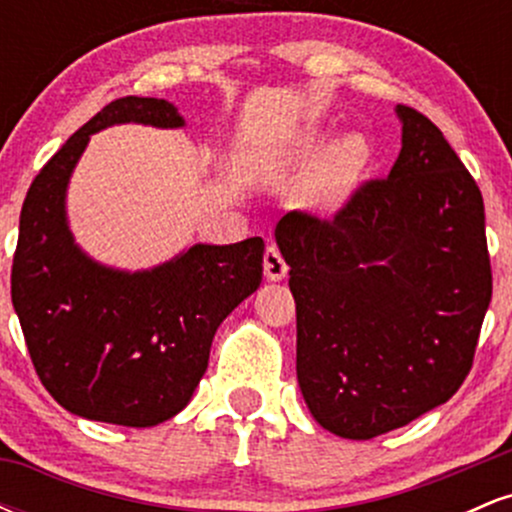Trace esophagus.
<instances>
[{"label": "esophagus", "instance_id": "obj_1", "mask_svg": "<svg viewBox=\"0 0 512 512\" xmlns=\"http://www.w3.org/2000/svg\"><path fill=\"white\" fill-rule=\"evenodd\" d=\"M264 276H267L269 281H281L286 274H289V264L284 262V257H281V252L276 245H269L267 252H264Z\"/></svg>", "mask_w": 512, "mask_h": 512}]
</instances>
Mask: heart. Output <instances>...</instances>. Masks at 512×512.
Listing matches in <instances>:
<instances>
[{"label": "heart", "instance_id": "heart-1", "mask_svg": "<svg viewBox=\"0 0 512 512\" xmlns=\"http://www.w3.org/2000/svg\"><path fill=\"white\" fill-rule=\"evenodd\" d=\"M370 149L361 134H344L332 146L325 139H305L286 154L281 166H317L293 192V202L310 214H334L354 190L358 175L368 166Z\"/></svg>", "mask_w": 512, "mask_h": 512}]
</instances>
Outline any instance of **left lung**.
<instances>
[{
	"label": "left lung",
	"mask_w": 512,
	"mask_h": 512,
	"mask_svg": "<svg viewBox=\"0 0 512 512\" xmlns=\"http://www.w3.org/2000/svg\"><path fill=\"white\" fill-rule=\"evenodd\" d=\"M402 151L330 221L291 211L296 373L313 419L349 440L407 426L460 390L491 303L484 199L443 132L397 105Z\"/></svg>",
	"instance_id": "left-lung-1"
}]
</instances>
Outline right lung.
<instances>
[{
  "label": "right lung",
  "mask_w": 512,
  "mask_h": 512,
  "mask_svg": "<svg viewBox=\"0 0 512 512\" xmlns=\"http://www.w3.org/2000/svg\"><path fill=\"white\" fill-rule=\"evenodd\" d=\"M185 127L163 98H117L45 163L19 221L11 303L45 390L81 419L149 428L195 395L219 325L262 281V238L195 243L151 269H117L76 243L67 190L91 134Z\"/></svg>",
  "instance_id": "add662e5"
}]
</instances>
